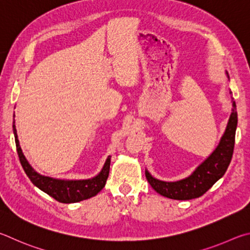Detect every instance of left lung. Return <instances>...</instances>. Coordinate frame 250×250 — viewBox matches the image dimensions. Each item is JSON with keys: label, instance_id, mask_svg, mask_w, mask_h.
<instances>
[{"label": "left lung", "instance_id": "8db88e82", "mask_svg": "<svg viewBox=\"0 0 250 250\" xmlns=\"http://www.w3.org/2000/svg\"><path fill=\"white\" fill-rule=\"evenodd\" d=\"M226 74L229 79V73L226 72ZM231 103H233L231 104L233 108L229 120L217 147L203 163L195 168L189 177L178 181L168 182L152 177L147 169L145 170L147 180L157 193L172 200L196 199L211 189L214 183L224 176L233 157L235 134L237 128V111L233 98H231Z\"/></svg>", "mask_w": 250, "mask_h": 250}]
</instances>
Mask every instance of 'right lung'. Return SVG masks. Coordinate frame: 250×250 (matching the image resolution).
Here are the masks:
<instances>
[{"label":"right lung","instance_id":"obj_1","mask_svg":"<svg viewBox=\"0 0 250 250\" xmlns=\"http://www.w3.org/2000/svg\"><path fill=\"white\" fill-rule=\"evenodd\" d=\"M15 114L13 115V133H14L15 144L17 148V154L20 157V161L21 164L25 173L27 174L29 180L36 186L38 189L45 192L51 198L61 203H77L83 200H87L95 196L99 192L105 187L106 183L109 165H111V156H108L105 160L103 168L96 174L95 177L90 179H82V180H68V179H57L38 173L35 170L21 150L19 136H17V130L15 126Z\"/></svg>","mask_w":250,"mask_h":250}]
</instances>
